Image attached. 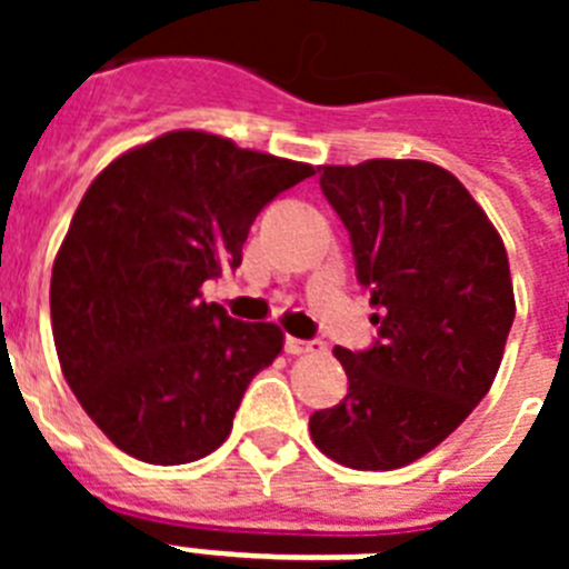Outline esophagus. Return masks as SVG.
Returning a JSON list of instances; mask_svg holds the SVG:
<instances>
[{"mask_svg":"<svg viewBox=\"0 0 569 569\" xmlns=\"http://www.w3.org/2000/svg\"><path fill=\"white\" fill-rule=\"evenodd\" d=\"M284 350H288L290 356H308V353H321L325 345H321V341H305V339H293V336H288V339H284Z\"/></svg>","mask_w":569,"mask_h":569,"instance_id":"obj_1","label":"esophagus"}]
</instances>
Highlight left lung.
Segmentation results:
<instances>
[{
  "mask_svg": "<svg viewBox=\"0 0 569 569\" xmlns=\"http://www.w3.org/2000/svg\"><path fill=\"white\" fill-rule=\"evenodd\" d=\"M379 339L333 353L347 396L310 416L321 453L396 470L430 453L490 390L516 319L501 236L453 173L419 159L325 164Z\"/></svg>",
  "mask_w": 569,
  "mask_h": 569,
  "instance_id": "8db88e82",
  "label": "left lung"
}]
</instances>
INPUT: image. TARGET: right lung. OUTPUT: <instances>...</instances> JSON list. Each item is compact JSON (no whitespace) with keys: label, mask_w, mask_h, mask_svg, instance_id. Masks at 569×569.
I'll return each mask as SVG.
<instances>
[{"label":"right lung","mask_w":569,"mask_h":569,"mask_svg":"<svg viewBox=\"0 0 569 569\" xmlns=\"http://www.w3.org/2000/svg\"><path fill=\"white\" fill-rule=\"evenodd\" d=\"M313 173L173 130L93 179L53 261L50 321L70 390L119 450L188 465L228 439L284 333L230 319L202 284L239 268L261 208Z\"/></svg>","instance_id":"obj_1"}]
</instances>
